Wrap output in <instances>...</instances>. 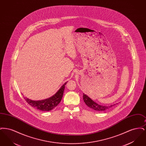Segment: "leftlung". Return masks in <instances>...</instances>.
<instances>
[{
	"label": "left lung",
	"instance_id": "obj_1",
	"mask_svg": "<svg viewBox=\"0 0 146 146\" xmlns=\"http://www.w3.org/2000/svg\"><path fill=\"white\" fill-rule=\"evenodd\" d=\"M83 100L84 102L86 104L91 108L93 109L94 110H95L96 111H104L108 109L109 108H111L114 105H111L110 106H101L100 104H98L94 101H93L90 97H88L85 94H83Z\"/></svg>",
	"mask_w": 146,
	"mask_h": 146
}]
</instances>
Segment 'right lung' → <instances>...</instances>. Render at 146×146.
Instances as JSON below:
<instances>
[{"label":"right lung","mask_w":146,"mask_h":146,"mask_svg":"<svg viewBox=\"0 0 146 146\" xmlns=\"http://www.w3.org/2000/svg\"><path fill=\"white\" fill-rule=\"evenodd\" d=\"M65 83L55 94L49 98L41 101H33L24 97L28 104L42 111H49L53 110L61 102L65 88Z\"/></svg>","instance_id":"add662e5"}]
</instances>
